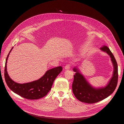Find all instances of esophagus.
<instances>
[{"label": "esophagus", "mask_w": 124, "mask_h": 124, "mask_svg": "<svg viewBox=\"0 0 124 124\" xmlns=\"http://www.w3.org/2000/svg\"><path fill=\"white\" fill-rule=\"evenodd\" d=\"M70 68V64H67L65 67V70H69Z\"/></svg>", "instance_id": "obj_1"}]
</instances>
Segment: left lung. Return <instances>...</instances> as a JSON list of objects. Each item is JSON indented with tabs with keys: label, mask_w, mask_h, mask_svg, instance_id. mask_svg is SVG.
<instances>
[{
	"label": "left lung",
	"mask_w": 124,
	"mask_h": 124,
	"mask_svg": "<svg viewBox=\"0 0 124 124\" xmlns=\"http://www.w3.org/2000/svg\"><path fill=\"white\" fill-rule=\"evenodd\" d=\"M101 49L110 56L113 63L114 70L113 75L108 84L102 88H95L86 80L84 76L79 73L76 68L73 69L76 72L72 84L73 93L77 99L81 102L87 103H94L99 102L109 96L115 90L118 79V65L116 59L109 48L103 46Z\"/></svg>",
	"instance_id": "1"
}]
</instances>
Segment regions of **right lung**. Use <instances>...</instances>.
Masks as SVG:
<instances>
[{"instance_id":"right-lung-1","label":"right lung","mask_w":124,"mask_h":124,"mask_svg":"<svg viewBox=\"0 0 124 124\" xmlns=\"http://www.w3.org/2000/svg\"><path fill=\"white\" fill-rule=\"evenodd\" d=\"M13 47L6 58L4 69L5 79L9 88L15 93L28 100H37L46 96L50 90L55 79L62 70V67L59 66L48 70L37 80L23 84L16 83L11 79L7 71V62Z\"/></svg>"}]
</instances>
